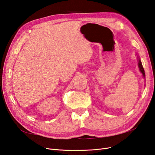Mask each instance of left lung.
I'll use <instances>...</instances> for the list:
<instances>
[{
    "label": "left lung",
    "instance_id": "8db88e82",
    "mask_svg": "<svg viewBox=\"0 0 155 155\" xmlns=\"http://www.w3.org/2000/svg\"><path fill=\"white\" fill-rule=\"evenodd\" d=\"M136 55H137V59H138V67H139V70L140 72H141L142 74V76L143 78L145 79V71H144V69L143 68V66H142V62H141V60H140V58L138 56V55L137 54H136Z\"/></svg>",
    "mask_w": 155,
    "mask_h": 155
}]
</instances>
